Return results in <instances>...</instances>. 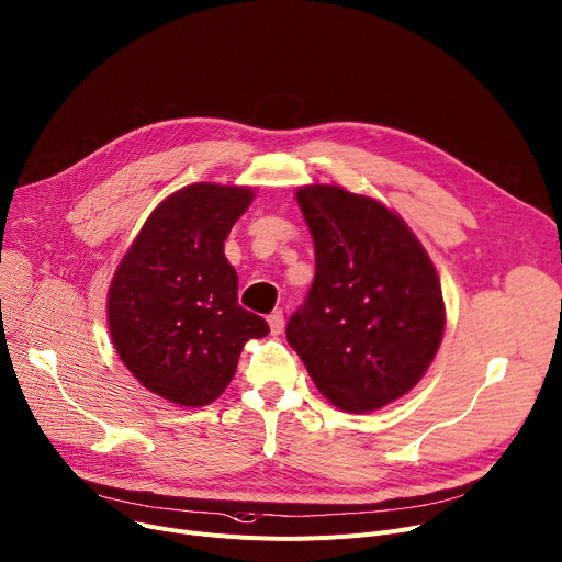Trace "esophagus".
I'll return each mask as SVG.
<instances>
[{"label":"esophagus","instance_id":"obj_1","mask_svg":"<svg viewBox=\"0 0 562 562\" xmlns=\"http://www.w3.org/2000/svg\"><path fill=\"white\" fill-rule=\"evenodd\" d=\"M269 327H271L273 334H282V329H284V316H282V312H273V314L269 316Z\"/></svg>","mask_w":562,"mask_h":562}]
</instances>
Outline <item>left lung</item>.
I'll return each mask as SVG.
<instances>
[{
	"mask_svg": "<svg viewBox=\"0 0 562 562\" xmlns=\"http://www.w3.org/2000/svg\"><path fill=\"white\" fill-rule=\"evenodd\" d=\"M316 252V276L286 339L321 395L370 414L406 395L445 331L440 278L404 218L339 184L295 190Z\"/></svg>",
	"mask_w": 562,
	"mask_h": 562,
	"instance_id": "left-lung-1",
	"label": "left lung"
}]
</instances>
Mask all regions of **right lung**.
<instances>
[{"instance_id":"obj_1","label":"right lung","mask_w":562,"mask_h":562,"mask_svg":"<svg viewBox=\"0 0 562 562\" xmlns=\"http://www.w3.org/2000/svg\"><path fill=\"white\" fill-rule=\"evenodd\" d=\"M252 187L194 182L167 196L128 246L108 289V329L131 375L180 406L214 402L267 321L237 303L223 241Z\"/></svg>"}]
</instances>
